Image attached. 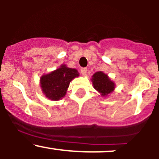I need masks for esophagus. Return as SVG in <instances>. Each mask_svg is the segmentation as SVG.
<instances>
[{
	"label": "esophagus",
	"mask_w": 159,
	"mask_h": 159,
	"mask_svg": "<svg viewBox=\"0 0 159 159\" xmlns=\"http://www.w3.org/2000/svg\"><path fill=\"white\" fill-rule=\"evenodd\" d=\"M87 71H88V69L86 68H81V74H82V75H86Z\"/></svg>",
	"instance_id": "34e87169"
}]
</instances>
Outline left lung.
Listing matches in <instances>:
<instances>
[{"instance_id":"left-lung-1","label":"left lung","mask_w":159,"mask_h":159,"mask_svg":"<svg viewBox=\"0 0 159 159\" xmlns=\"http://www.w3.org/2000/svg\"><path fill=\"white\" fill-rule=\"evenodd\" d=\"M93 86L101 95L107 96L115 90V84L108 78V75L102 71H98L93 75L91 78Z\"/></svg>"}]
</instances>
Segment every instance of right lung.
I'll return each mask as SVG.
<instances>
[{"label":"right lung","mask_w":159,"mask_h":159,"mask_svg":"<svg viewBox=\"0 0 159 159\" xmlns=\"http://www.w3.org/2000/svg\"><path fill=\"white\" fill-rule=\"evenodd\" d=\"M78 76H79V73L76 69L61 65L57 69L41 76L40 83L43 94L52 101L63 98L66 94L70 82Z\"/></svg>","instance_id":"right-lung-1"}]
</instances>
